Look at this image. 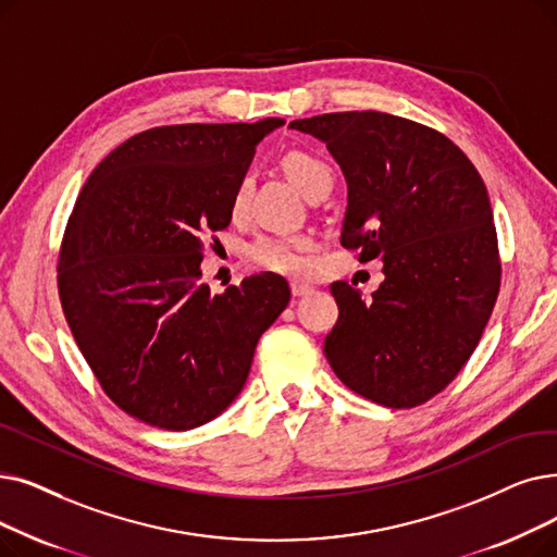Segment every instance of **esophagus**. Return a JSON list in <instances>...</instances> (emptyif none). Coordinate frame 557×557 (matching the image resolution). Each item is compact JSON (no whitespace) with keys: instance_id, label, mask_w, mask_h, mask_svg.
Wrapping results in <instances>:
<instances>
[{"instance_id":"obj_1","label":"esophagus","mask_w":557,"mask_h":557,"mask_svg":"<svg viewBox=\"0 0 557 557\" xmlns=\"http://www.w3.org/2000/svg\"><path fill=\"white\" fill-rule=\"evenodd\" d=\"M313 288L309 286V284H302V282H292V294L296 296V298H302V296H307V294H311Z\"/></svg>"}]
</instances>
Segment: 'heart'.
I'll list each match as a JSON object with an SVG mask.
<instances>
[{
  "mask_svg": "<svg viewBox=\"0 0 557 557\" xmlns=\"http://www.w3.org/2000/svg\"><path fill=\"white\" fill-rule=\"evenodd\" d=\"M284 173L288 175L298 190L307 200L317 198L323 190H332L334 175L330 165L321 159L311 157L307 152H288L282 159ZM252 190V177L244 175L230 198V213L234 219L244 215L248 209V198ZM248 259L257 265V269L292 275V277H305L311 271V240L307 236H259L255 244L248 248Z\"/></svg>",
  "mask_w": 557,
  "mask_h": 557,
  "instance_id": "1",
  "label": "heart"
}]
</instances>
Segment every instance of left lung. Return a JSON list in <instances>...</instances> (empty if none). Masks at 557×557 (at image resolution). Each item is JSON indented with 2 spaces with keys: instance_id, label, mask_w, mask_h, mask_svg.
<instances>
[{
  "instance_id": "left-lung-1",
  "label": "left lung",
  "mask_w": 557,
  "mask_h": 557,
  "mask_svg": "<svg viewBox=\"0 0 557 557\" xmlns=\"http://www.w3.org/2000/svg\"><path fill=\"white\" fill-rule=\"evenodd\" d=\"M292 129L327 145L348 184L342 246L382 259L367 300L334 282L338 321L325 357L348 389L417 407L462 371L500 286L498 240L482 177L444 134L380 111L323 113Z\"/></svg>"
}]
</instances>
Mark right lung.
I'll return each mask as SVG.
<instances>
[{"label":"right lung","mask_w":557,"mask_h":557,"mask_svg":"<svg viewBox=\"0 0 557 557\" xmlns=\"http://www.w3.org/2000/svg\"><path fill=\"white\" fill-rule=\"evenodd\" d=\"M282 125L148 129L117 145L79 193L59 257L61 305L107 396L143 423L182 432L223 414L259 336L292 300L275 273L223 294L200 284L202 238L230 225L236 182Z\"/></svg>","instance_id":"add662e5"}]
</instances>
